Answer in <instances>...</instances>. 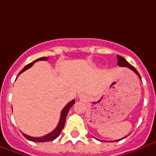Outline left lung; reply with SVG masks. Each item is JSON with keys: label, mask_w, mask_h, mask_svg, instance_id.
Wrapping results in <instances>:
<instances>
[{"label": "left lung", "mask_w": 156, "mask_h": 156, "mask_svg": "<svg viewBox=\"0 0 156 156\" xmlns=\"http://www.w3.org/2000/svg\"><path fill=\"white\" fill-rule=\"evenodd\" d=\"M117 59H118V62H117V64L119 65V67H128V68H129V69H131L133 71V72H134L136 74L139 76V78L141 79V76H140V75L139 73H138V72H137V70L135 69V67H133L132 65H130L129 62H128L125 59L123 58V57L121 56H119V55H117ZM141 80H142V79H141ZM127 137V136H126ZM126 137H123V138H121V139H118V140H115V142H118V141H119V140H122V139H124V138H125Z\"/></svg>", "instance_id": "left-lung-1"}]
</instances>
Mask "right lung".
<instances>
[{
  "label": "right lung",
  "instance_id": "right-lung-1",
  "mask_svg": "<svg viewBox=\"0 0 156 156\" xmlns=\"http://www.w3.org/2000/svg\"><path fill=\"white\" fill-rule=\"evenodd\" d=\"M48 58H45V57H42V58H40L37 59V60H35L34 62H32L31 63H29L26 66V67H24L23 69L21 70V72H19V74H21L24 71H26L28 68L32 67V65L34 64V62L37 61H44V60H47ZM17 79V78H16ZM75 103V100H72L69 103H67L66 105V107L63 108V109L62 110L61 112V116H60V119H59L58 124V126L56 127L55 129H54L52 131L51 133H49V134L44 135L43 137H31V136H28V135L25 134V133H23V136L26 137L27 139L29 140V141H32V142H49V141H53V140L56 139L57 137H58L59 134L61 133L62 130L64 127V124L65 122H66V117L67 115V113L69 112L70 108L74 105Z\"/></svg>",
  "mask_w": 156,
  "mask_h": 156
}]
</instances>
